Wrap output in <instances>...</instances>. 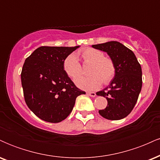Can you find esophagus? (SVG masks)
Masks as SVG:
<instances>
[{
  "label": "esophagus",
  "mask_w": 160,
  "mask_h": 160,
  "mask_svg": "<svg viewBox=\"0 0 160 160\" xmlns=\"http://www.w3.org/2000/svg\"><path fill=\"white\" fill-rule=\"evenodd\" d=\"M87 95H89V96L91 97H95V95H96V94H95V92H87Z\"/></svg>",
  "instance_id": "obj_1"
}]
</instances>
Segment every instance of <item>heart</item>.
Wrapping results in <instances>:
<instances>
[{"label":"heart","instance_id":"b5f03b06","mask_svg":"<svg viewBox=\"0 0 160 160\" xmlns=\"http://www.w3.org/2000/svg\"><path fill=\"white\" fill-rule=\"evenodd\" d=\"M83 63L90 65L88 76H80L75 80L78 87L86 90H94L103 83L108 85L114 78L116 65L113 59L105 56L102 51L94 48H86L79 51ZM63 69L69 78L74 79L82 73V66L78 57L70 54L63 62Z\"/></svg>","mask_w":160,"mask_h":160}]
</instances>
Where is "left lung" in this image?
Returning <instances> with one entry per match:
<instances>
[{
	"label": "left lung",
	"instance_id": "8db88e82",
	"mask_svg": "<svg viewBox=\"0 0 160 160\" xmlns=\"http://www.w3.org/2000/svg\"><path fill=\"white\" fill-rule=\"evenodd\" d=\"M108 52L116 65V75L108 87L98 92L108 100V105L98 113L104 118L118 120L132 111L142 86V71L137 58L131 49L117 41L92 45Z\"/></svg>",
	"mask_w": 160,
	"mask_h": 160
}]
</instances>
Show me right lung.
Masks as SVG:
<instances>
[{"instance_id": "1", "label": "right lung", "mask_w": 160, "mask_h": 160, "mask_svg": "<svg viewBox=\"0 0 160 160\" xmlns=\"http://www.w3.org/2000/svg\"><path fill=\"white\" fill-rule=\"evenodd\" d=\"M78 47L43 46L25 59L21 73L24 98L29 109L46 122L65 120L77 97L86 94L63 69L65 58Z\"/></svg>"}]
</instances>
